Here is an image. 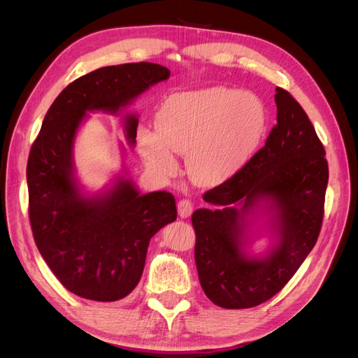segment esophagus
Listing matches in <instances>:
<instances>
[{
	"instance_id": "esophagus-1",
	"label": "esophagus",
	"mask_w": 358,
	"mask_h": 358,
	"mask_svg": "<svg viewBox=\"0 0 358 358\" xmlns=\"http://www.w3.org/2000/svg\"><path fill=\"white\" fill-rule=\"evenodd\" d=\"M178 212H179V216L180 218H188V216L191 215L192 212V203L187 199H183L178 203Z\"/></svg>"
}]
</instances>
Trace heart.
<instances>
[{"mask_svg":"<svg viewBox=\"0 0 358 358\" xmlns=\"http://www.w3.org/2000/svg\"><path fill=\"white\" fill-rule=\"evenodd\" d=\"M157 133L140 128L138 148L150 169L171 175L175 154L188 155L191 176L222 182L242 170L263 142L267 115L251 92L208 88L169 96L155 116Z\"/></svg>","mask_w":358,"mask_h":358,"instance_id":"obj_1","label":"heart"}]
</instances>
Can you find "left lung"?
<instances>
[{"instance_id": "obj_1", "label": "left lung", "mask_w": 358, "mask_h": 358, "mask_svg": "<svg viewBox=\"0 0 358 358\" xmlns=\"http://www.w3.org/2000/svg\"><path fill=\"white\" fill-rule=\"evenodd\" d=\"M276 125L264 148L220 187L204 192L213 208L192 213L196 264L204 294L216 306L262 305L297 272L315 246L329 182L326 150L301 106L276 88ZM271 236L264 253L252 235Z\"/></svg>"}]
</instances>
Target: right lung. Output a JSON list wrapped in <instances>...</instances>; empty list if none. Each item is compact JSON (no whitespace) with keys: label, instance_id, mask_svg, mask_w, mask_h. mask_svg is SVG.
I'll list each match as a JSON object with an SVG mask.
<instances>
[{"label":"right lung","instance_id":"1","mask_svg":"<svg viewBox=\"0 0 358 358\" xmlns=\"http://www.w3.org/2000/svg\"><path fill=\"white\" fill-rule=\"evenodd\" d=\"M169 78V69L152 62L82 76L53 101L31 148L27 182L32 234L53 275L76 296L95 301L127 297L142 278L150 237L178 216L173 194H142L125 169L103 189L85 191L76 176V136L91 112L122 115L125 138L134 146L138 116L124 110Z\"/></svg>","mask_w":358,"mask_h":358}]
</instances>
